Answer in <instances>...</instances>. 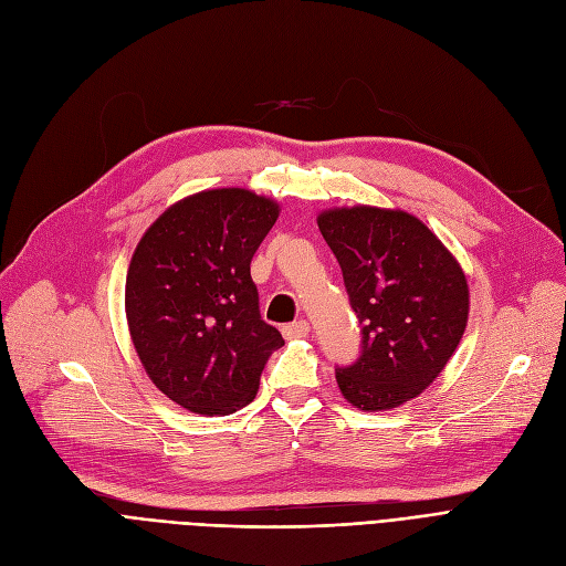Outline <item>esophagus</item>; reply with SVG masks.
I'll return each mask as SVG.
<instances>
[{
    "label": "esophagus",
    "mask_w": 566,
    "mask_h": 566,
    "mask_svg": "<svg viewBox=\"0 0 566 566\" xmlns=\"http://www.w3.org/2000/svg\"><path fill=\"white\" fill-rule=\"evenodd\" d=\"M282 333H284L286 338H305L307 333H310V324H307L305 319H298V322H294V324L284 326Z\"/></svg>",
    "instance_id": "34e87169"
}]
</instances>
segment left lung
<instances>
[{"mask_svg": "<svg viewBox=\"0 0 566 566\" xmlns=\"http://www.w3.org/2000/svg\"><path fill=\"white\" fill-rule=\"evenodd\" d=\"M364 331L359 361L336 368L345 401L364 412L420 396L469 322L464 268L433 230L399 207H328L317 214Z\"/></svg>", "mask_w": 566, "mask_h": 566, "instance_id": "left-lung-1", "label": "left lung"}]
</instances>
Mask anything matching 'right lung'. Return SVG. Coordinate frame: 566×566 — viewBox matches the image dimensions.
Instances as JSON below:
<instances>
[{
    "mask_svg": "<svg viewBox=\"0 0 566 566\" xmlns=\"http://www.w3.org/2000/svg\"><path fill=\"white\" fill-rule=\"evenodd\" d=\"M280 202L249 188H207L146 228L125 277V319L149 380L196 415L254 401L282 333L261 319L249 263Z\"/></svg>",
    "mask_w": 566,
    "mask_h": 566,
    "instance_id": "1",
    "label": "right lung"
}]
</instances>
